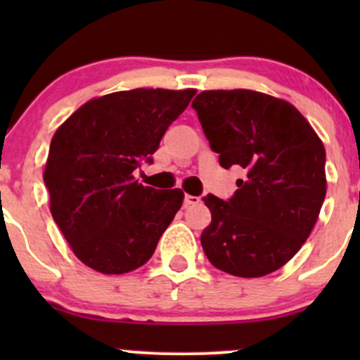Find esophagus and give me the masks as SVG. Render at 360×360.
I'll return each instance as SVG.
<instances>
[{"label": "esophagus", "mask_w": 360, "mask_h": 360, "mask_svg": "<svg viewBox=\"0 0 360 360\" xmlns=\"http://www.w3.org/2000/svg\"><path fill=\"white\" fill-rule=\"evenodd\" d=\"M198 203H201L200 196H191V194H186L184 196V206H194Z\"/></svg>", "instance_id": "1"}]
</instances>
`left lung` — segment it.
<instances>
[{"instance_id": "left-lung-1", "label": "left lung", "mask_w": 360, "mask_h": 360, "mask_svg": "<svg viewBox=\"0 0 360 360\" xmlns=\"http://www.w3.org/2000/svg\"><path fill=\"white\" fill-rule=\"evenodd\" d=\"M221 167L245 179L229 201L208 194L201 245L217 269L262 278L301 249L326 194L325 147L291 103L252 89L203 91L193 101Z\"/></svg>"}]
</instances>
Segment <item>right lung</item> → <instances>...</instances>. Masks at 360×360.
I'll return each mask as SVG.
<instances>
[{
    "mask_svg": "<svg viewBox=\"0 0 360 360\" xmlns=\"http://www.w3.org/2000/svg\"><path fill=\"white\" fill-rule=\"evenodd\" d=\"M196 89H130L89 100L53 134L44 181L51 213L84 266L127 274L154 254L183 189L140 184L134 171L159 147Z\"/></svg>",
    "mask_w": 360,
    "mask_h": 360,
    "instance_id": "right-lung-1",
    "label": "right lung"
}]
</instances>
